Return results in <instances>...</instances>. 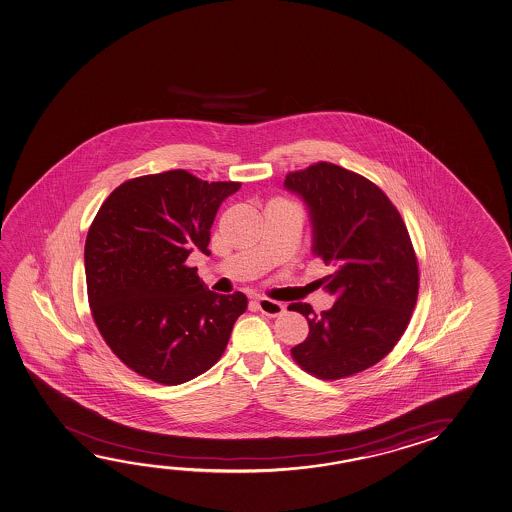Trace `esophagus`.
Segmentation results:
<instances>
[{
	"label": "esophagus",
	"mask_w": 512,
	"mask_h": 512,
	"mask_svg": "<svg viewBox=\"0 0 512 512\" xmlns=\"http://www.w3.org/2000/svg\"><path fill=\"white\" fill-rule=\"evenodd\" d=\"M255 303H257L260 312L269 315V317H276V315H282L285 312L284 305L278 303V301H273V299L259 298L255 299Z\"/></svg>",
	"instance_id": "34e87169"
}]
</instances>
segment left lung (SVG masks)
<instances>
[{
	"instance_id": "1",
	"label": "left lung",
	"mask_w": 512,
	"mask_h": 512,
	"mask_svg": "<svg viewBox=\"0 0 512 512\" xmlns=\"http://www.w3.org/2000/svg\"><path fill=\"white\" fill-rule=\"evenodd\" d=\"M284 186L307 204L312 252L335 268L321 284L337 299L321 314L308 303L289 305L310 328L292 358L315 378L353 376L394 349L417 305L418 262L408 228L374 182L342 166L315 163L287 173Z\"/></svg>"
}]
</instances>
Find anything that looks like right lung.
Masks as SVG:
<instances>
[{
	"label": "right lung",
	"instance_id": "obj_1",
	"mask_svg": "<svg viewBox=\"0 0 512 512\" xmlns=\"http://www.w3.org/2000/svg\"><path fill=\"white\" fill-rule=\"evenodd\" d=\"M241 182H207L186 170L143 175L104 200L85 243L88 303L122 363L161 385H181L218 362L243 292L205 287L191 252L209 255L214 216Z\"/></svg>",
	"mask_w": 512,
	"mask_h": 512
}]
</instances>
